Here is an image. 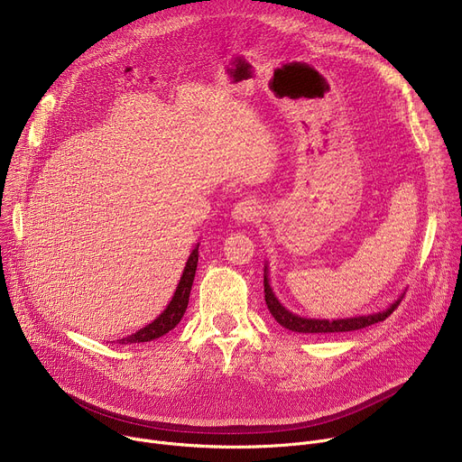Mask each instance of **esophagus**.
Masks as SVG:
<instances>
[{
    "label": "esophagus",
    "instance_id": "esophagus-1",
    "mask_svg": "<svg viewBox=\"0 0 462 462\" xmlns=\"http://www.w3.org/2000/svg\"><path fill=\"white\" fill-rule=\"evenodd\" d=\"M257 216H259V205L254 199H243V201L236 203V207L232 210V217L237 223H248Z\"/></svg>",
    "mask_w": 462,
    "mask_h": 462
}]
</instances>
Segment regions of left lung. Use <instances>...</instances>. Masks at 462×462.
Returning a JSON list of instances; mask_svg holds the SVG:
<instances>
[{
    "label": "left lung",
    "mask_w": 462,
    "mask_h": 462,
    "mask_svg": "<svg viewBox=\"0 0 462 462\" xmlns=\"http://www.w3.org/2000/svg\"><path fill=\"white\" fill-rule=\"evenodd\" d=\"M263 285H265V301L274 316V319L283 325L289 331L294 333H314V335H328V333H347V331H358V328L369 327L373 323L383 321L394 309L399 307L404 296H401L397 301L391 303L385 310L367 314V316H355V318H342V319H314V318H301L298 314H292L287 310L280 300L274 296L271 283H269V269L265 267V274H263Z\"/></svg>",
    "instance_id": "1"
}]
</instances>
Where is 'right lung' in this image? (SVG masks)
<instances>
[{"instance_id": "right-lung-1", "label": "right lung", "mask_w": 462, "mask_h": 462, "mask_svg": "<svg viewBox=\"0 0 462 462\" xmlns=\"http://www.w3.org/2000/svg\"><path fill=\"white\" fill-rule=\"evenodd\" d=\"M197 261H199V245H195V248L191 250L186 267L182 271L180 282L175 289V294L171 298V301L168 303V307L146 327H143L141 331L129 335L122 340H116L118 344H141V342H152L161 338L162 335L170 333L171 328L180 321V318L186 312L188 307V300H189V291L193 285V278H195V271H197Z\"/></svg>"}]
</instances>
